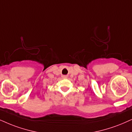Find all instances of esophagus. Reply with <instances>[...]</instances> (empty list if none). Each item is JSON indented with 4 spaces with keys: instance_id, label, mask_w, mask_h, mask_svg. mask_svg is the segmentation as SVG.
Segmentation results:
<instances>
[{
    "instance_id": "1",
    "label": "esophagus",
    "mask_w": 132,
    "mask_h": 132,
    "mask_svg": "<svg viewBox=\"0 0 132 132\" xmlns=\"http://www.w3.org/2000/svg\"><path fill=\"white\" fill-rule=\"evenodd\" d=\"M63 78H67V76H63Z\"/></svg>"
}]
</instances>
